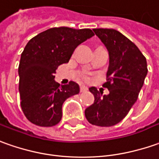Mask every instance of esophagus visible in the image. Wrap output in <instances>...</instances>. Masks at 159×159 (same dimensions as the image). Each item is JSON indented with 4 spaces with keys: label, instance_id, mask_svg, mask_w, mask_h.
<instances>
[{
    "label": "esophagus",
    "instance_id": "esophagus-1",
    "mask_svg": "<svg viewBox=\"0 0 159 159\" xmlns=\"http://www.w3.org/2000/svg\"><path fill=\"white\" fill-rule=\"evenodd\" d=\"M87 90H88V88L87 87H85V86H81L80 87V92L83 93V92H87Z\"/></svg>",
    "mask_w": 159,
    "mask_h": 159
}]
</instances>
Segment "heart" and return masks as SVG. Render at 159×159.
<instances>
[{
	"label": "heart",
	"instance_id": "obj_1",
	"mask_svg": "<svg viewBox=\"0 0 159 159\" xmlns=\"http://www.w3.org/2000/svg\"><path fill=\"white\" fill-rule=\"evenodd\" d=\"M85 78V80H87V77H84Z\"/></svg>",
	"mask_w": 159,
	"mask_h": 159
}]
</instances>
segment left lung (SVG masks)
Listing matches in <instances>:
<instances>
[{
  "label": "left lung",
  "instance_id": "obj_1",
  "mask_svg": "<svg viewBox=\"0 0 159 159\" xmlns=\"http://www.w3.org/2000/svg\"><path fill=\"white\" fill-rule=\"evenodd\" d=\"M93 30L109 55L107 81L103 84L109 93L102 95L97 88L90 87L94 102L86 108L85 116L93 125L114 126L126 116L137 102L148 72L146 58L134 43L116 30Z\"/></svg>",
  "mask_w": 159,
  "mask_h": 159
}]
</instances>
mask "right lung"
<instances>
[{"label": "right lung", "instance_id": "right-lung-1", "mask_svg": "<svg viewBox=\"0 0 159 159\" xmlns=\"http://www.w3.org/2000/svg\"><path fill=\"white\" fill-rule=\"evenodd\" d=\"M94 36L90 29L52 28L31 38L24 48L18 67L19 93L24 116L33 124L52 127L62 118V106L78 94L80 87L54 80L57 67L69 62L79 44Z\"/></svg>", "mask_w": 159, "mask_h": 159}]
</instances>
